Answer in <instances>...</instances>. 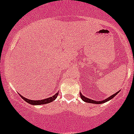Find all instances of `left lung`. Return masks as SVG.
<instances>
[{"mask_svg":"<svg viewBox=\"0 0 134 134\" xmlns=\"http://www.w3.org/2000/svg\"><path fill=\"white\" fill-rule=\"evenodd\" d=\"M119 93V92H117L116 93H115V94L112 95V96H111L110 97H107V99H105V100H103V101H101V102H96V101H94V100H92V99H90L89 98H87V97H84V96H83L82 94L81 93H80V97L82 98V99L84 101V102H87V103H94V104H101V103H105V102H108V101H109L110 99H111L113 98L114 97H115V96H116L117 93Z\"/></svg>","mask_w":134,"mask_h":134,"instance_id":"1","label":"left lung"}]
</instances>
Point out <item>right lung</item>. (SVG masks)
Listing matches in <instances>:
<instances>
[{
  "mask_svg": "<svg viewBox=\"0 0 134 134\" xmlns=\"http://www.w3.org/2000/svg\"><path fill=\"white\" fill-rule=\"evenodd\" d=\"M58 93H59V92H58V93H55L54 96H53L52 97H48V98H46L45 99H42V100H31V99H27L25 98V97H23L22 96H21V98L23 99H24L25 101L26 102H27V103H29V104H31V105H42V104H47V103H50V102H53V101H54V100L56 99L57 96H58Z\"/></svg>",
  "mask_w": 134,
  "mask_h": 134,
  "instance_id": "1",
  "label": "right lung"
}]
</instances>
